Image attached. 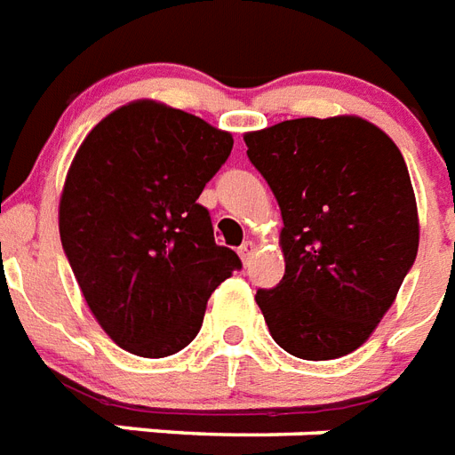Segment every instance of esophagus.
I'll return each instance as SVG.
<instances>
[{
  "instance_id": "34e87169",
  "label": "esophagus",
  "mask_w": 455,
  "mask_h": 455,
  "mask_svg": "<svg viewBox=\"0 0 455 455\" xmlns=\"http://www.w3.org/2000/svg\"><path fill=\"white\" fill-rule=\"evenodd\" d=\"M255 251H258V245H255L252 241H245L241 248H238V255H241L243 262L248 265V262H251V258H252V252H255Z\"/></svg>"
}]
</instances>
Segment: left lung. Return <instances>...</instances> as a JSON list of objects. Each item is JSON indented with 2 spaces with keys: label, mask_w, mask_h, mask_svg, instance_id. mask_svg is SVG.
Wrapping results in <instances>:
<instances>
[{
  "label": "left lung",
  "mask_w": 455,
  "mask_h": 455,
  "mask_svg": "<svg viewBox=\"0 0 455 455\" xmlns=\"http://www.w3.org/2000/svg\"><path fill=\"white\" fill-rule=\"evenodd\" d=\"M243 140L283 220L286 272L255 296L269 334L296 358L348 355L377 329L418 255L403 155L360 116L282 121Z\"/></svg>",
  "instance_id": "1"
}]
</instances>
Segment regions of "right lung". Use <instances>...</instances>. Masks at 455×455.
Listing matches in <instances>:
<instances>
[{
  "mask_svg": "<svg viewBox=\"0 0 455 455\" xmlns=\"http://www.w3.org/2000/svg\"><path fill=\"white\" fill-rule=\"evenodd\" d=\"M234 148L227 131L155 100L104 116L76 152L59 234L90 312L140 358L186 348L241 259L197 203Z\"/></svg>",
  "mask_w": 455,
  "mask_h": 455,
  "instance_id": "right-lung-1",
  "label": "right lung"
}]
</instances>
